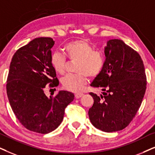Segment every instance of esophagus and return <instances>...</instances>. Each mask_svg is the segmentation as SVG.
<instances>
[{"mask_svg": "<svg viewBox=\"0 0 155 155\" xmlns=\"http://www.w3.org/2000/svg\"><path fill=\"white\" fill-rule=\"evenodd\" d=\"M83 95H84L83 93H77L75 94V97L76 99H79V98L83 97Z\"/></svg>", "mask_w": 155, "mask_h": 155, "instance_id": "obj_1", "label": "esophagus"}]
</instances>
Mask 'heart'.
Returning a JSON list of instances; mask_svg holds the SVG:
<instances>
[{"mask_svg":"<svg viewBox=\"0 0 155 155\" xmlns=\"http://www.w3.org/2000/svg\"><path fill=\"white\" fill-rule=\"evenodd\" d=\"M64 54L55 52L52 54L50 62L54 71L58 74H64L66 64V58L71 61H77L76 71L78 74H69L62 80L64 89L78 93L82 91L87 83L89 76L97 77L104 68L106 58L100 51L94 50L91 43L85 39L71 41L63 48Z\"/></svg>","mask_w":155,"mask_h":155,"instance_id":"obj_1","label":"heart"}]
</instances>
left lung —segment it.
Segmentation results:
<instances>
[{"label": "left lung", "mask_w": 155, "mask_h": 155, "mask_svg": "<svg viewBox=\"0 0 155 155\" xmlns=\"http://www.w3.org/2000/svg\"><path fill=\"white\" fill-rule=\"evenodd\" d=\"M104 54V68L91 84L102 90L103 95L89 93L94 104L89 117L96 128L113 132L124 129L135 117L145 94L147 79L140 54L123 41H108Z\"/></svg>", "instance_id": "obj_1"}]
</instances>
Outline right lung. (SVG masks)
I'll list each match as a JSON object with an SVG mask.
<instances>
[{"label": "right lung", "instance_id": "add662e5", "mask_svg": "<svg viewBox=\"0 0 155 155\" xmlns=\"http://www.w3.org/2000/svg\"><path fill=\"white\" fill-rule=\"evenodd\" d=\"M51 38L32 40L13 55L7 78L6 91L16 118L27 130L48 134L56 130L64 119L66 107L74 100L73 93L60 91L46 97L44 88L59 84L50 62Z\"/></svg>", "mask_w": 155, "mask_h": 155}]
</instances>
